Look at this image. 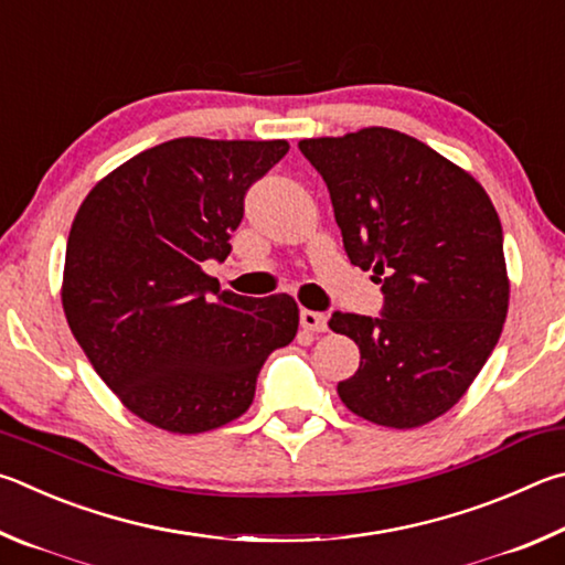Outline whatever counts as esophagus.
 I'll use <instances>...</instances> for the list:
<instances>
[{"label":"esophagus","mask_w":565,"mask_h":565,"mask_svg":"<svg viewBox=\"0 0 565 565\" xmlns=\"http://www.w3.org/2000/svg\"><path fill=\"white\" fill-rule=\"evenodd\" d=\"M300 324L310 332H324V330H328V315L315 312V310H302L300 312Z\"/></svg>","instance_id":"1"}]
</instances>
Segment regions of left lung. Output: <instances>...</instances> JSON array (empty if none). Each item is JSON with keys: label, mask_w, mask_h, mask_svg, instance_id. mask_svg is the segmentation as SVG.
<instances>
[{"label": "left lung", "mask_w": 565, "mask_h": 565, "mask_svg": "<svg viewBox=\"0 0 565 565\" xmlns=\"http://www.w3.org/2000/svg\"><path fill=\"white\" fill-rule=\"evenodd\" d=\"M298 146L328 183L352 265L384 292L382 318L332 315L360 348L340 399L380 427H424L467 394L507 322L497 207L469 171L394 128Z\"/></svg>", "instance_id": "1"}]
</instances>
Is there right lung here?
Masks as SVG:
<instances>
[{"label": "right lung", "instance_id": "add662e5", "mask_svg": "<svg viewBox=\"0 0 565 565\" xmlns=\"http://www.w3.org/2000/svg\"><path fill=\"white\" fill-rule=\"evenodd\" d=\"M277 141L183 136L104 175L72 223L62 305L124 407L171 434L243 417L267 354L295 340L290 295L221 290L205 260L231 255L243 198L288 153Z\"/></svg>", "mask_w": 565, "mask_h": 565}]
</instances>
